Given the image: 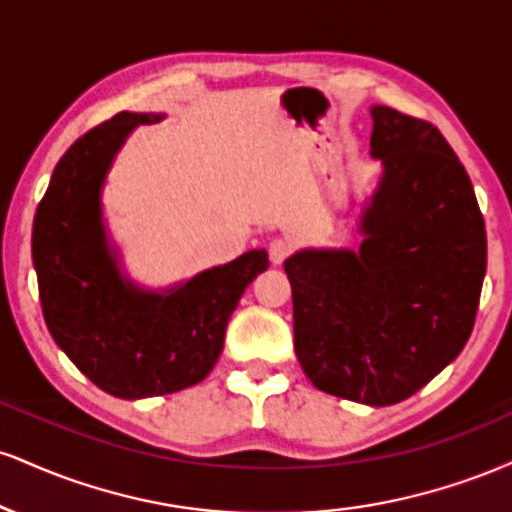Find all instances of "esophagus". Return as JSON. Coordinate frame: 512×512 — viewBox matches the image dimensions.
Masks as SVG:
<instances>
[{
  "mask_svg": "<svg viewBox=\"0 0 512 512\" xmlns=\"http://www.w3.org/2000/svg\"><path fill=\"white\" fill-rule=\"evenodd\" d=\"M291 243L289 240L284 238H276L269 243V260H272V264H284L286 260H289L291 255Z\"/></svg>",
  "mask_w": 512,
  "mask_h": 512,
  "instance_id": "34e87169",
  "label": "esophagus"
}]
</instances>
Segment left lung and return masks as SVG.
Returning <instances> with one entry per match:
<instances>
[{"mask_svg": "<svg viewBox=\"0 0 512 512\" xmlns=\"http://www.w3.org/2000/svg\"><path fill=\"white\" fill-rule=\"evenodd\" d=\"M383 175L358 250L284 262L293 349L317 390L387 407L460 356L486 274V228L467 170L431 122L373 105Z\"/></svg>", "mask_w": 512, "mask_h": 512, "instance_id": "1", "label": "left lung"}]
</instances>
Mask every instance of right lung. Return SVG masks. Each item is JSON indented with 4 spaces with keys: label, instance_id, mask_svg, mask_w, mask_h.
I'll use <instances>...</instances> for the list:
<instances>
[{
    "label": "right lung",
    "instance_id": "add662e5",
    "mask_svg": "<svg viewBox=\"0 0 512 512\" xmlns=\"http://www.w3.org/2000/svg\"><path fill=\"white\" fill-rule=\"evenodd\" d=\"M158 120L117 113L88 129L55 166L33 221L45 325L91 383L122 399L202 383L240 296L269 267L267 252L250 250L166 291H144L120 274L103 223V182L132 129Z\"/></svg>",
    "mask_w": 512,
    "mask_h": 512
}]
</instances>
